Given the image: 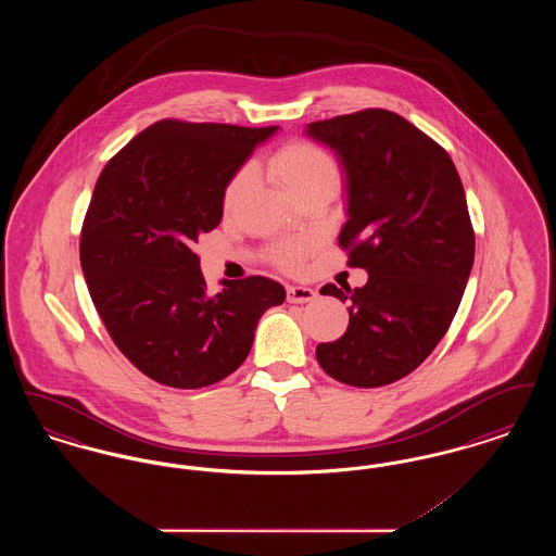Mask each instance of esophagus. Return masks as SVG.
<instances>
[{
    "mask_svg": "<svg viewBox=\"0 0 556 556\" xmlns=\"http://www.w3.org/2000/svg\"><path fill=\"white\" fill-rule=\"evenodd\" d=\"M317 298V291L306 286H290L288 288V302L291 304H306Z\"/></svg>",
    "mask_w": 556,
    "mask_h": 556,
    "instance_id": "esophagus-1",
    "label": "esophagus"
}]
</instances>
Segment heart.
Wrapping results in <instances>:
<instances>
[{"label": "heart", "instance_id": "heart-1", "mask_svg": "<svg viewBox=\"0 0 556 556\" xmlns=\"http://www.w3.org/2000/svg\"><path fill=\"white\" fill-rule=\"evenodd\" d=\"M273 170L279 177L283 187L298 193L311 187L327 186L340 184V164L333 159L325 148L318 143L306 141V139H295L286 143L275 156H273ZM254 181V166L245 164L241 166L238 173L229 179L223 193V206L227 211L236 208L248 187ZM306 248L300 245H286L279 250V261L281 265L298 266L302 261Z\"/></svg>", "mask_w": 556, "mask_h": 556}]
</instances>
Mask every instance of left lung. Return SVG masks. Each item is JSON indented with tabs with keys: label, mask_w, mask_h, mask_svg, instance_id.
I'll return each mask as SVG.
<instances>
[{
	"label": "left lung",
	"mask_w": 556,
	"mask_h": 556,
	"mask_svg": "<svg viewBox=\"0 0 556 556\" xmlns=\"http://www.w3.org/2000/svg\"><path fill=\"white\" fill-rule=\"evenodd\" d=\"M306 135L340 159V245L369 273L363 288H320L350 304V323L317 345L318 365L354 388L394 383L444 338L467 288L476 236L465 189L446 150L390 110L311 123Z\"/></svg>",
	"instance_id": "obj_1"
}]
</instances>
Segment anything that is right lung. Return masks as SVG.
<instances>
[{
	"mask_svg": "<svg viewBox=\"0 0 556 556\" xmlns=\"http://www.w3.org/2000/svg\"><path fill=\"white\" fill-rule=\"evenodd\" d=\"M279 127L160 121L108 162L80 231V268L110 338L168 388H206L250 354L270 306L266 277L220 281L208 293L193 245L218 227L223 193Z\"/></svg>",
	"mask_w": 556,
	"mask_h": 556,
	"instance_id": "obj_1",
	"label": "right lung"
}]
</instances>
